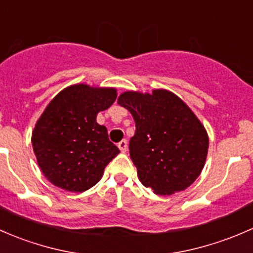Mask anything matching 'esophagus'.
I'll use <instances>...</instances> for the list:
<instances>
[{
	"instance_id": "1",
	"label": "esophagus",
	"mask_w": 253,
	"mask_h": 253,
	"mask_svg": "<svg viewBox=\"0 0 253 253\" xmlns=\"http://www.w3.org/2000/svg\"><path fill=\"white\" fill-rule=\"evenodd\" d=\"M118 147H119V150H121V152H126V150H127V141L126 140H122L121 142H119L118 144Z\"/></svg>"
}]
</instances>
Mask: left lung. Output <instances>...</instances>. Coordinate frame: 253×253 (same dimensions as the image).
I'll return each instance as SVG.
<instances>
[{
    "mask_svg": "<svg viewBox=\"0 0 253 253\" xmlns=\"http://www.w3.org/2000/svg\"><path fill=\"white\" fill-rule=\"evenodd\" d=\"M135 121L130 158L137 176L157 195L183 191L201 174L208 135L189 106L163 88L152 93L126 91L118 97Z\"/></svg>",
    "mask_w": 253,
    "mask_h": 253,
    "instance_id": "1",
    "label": "left lung"
}]
</instances>
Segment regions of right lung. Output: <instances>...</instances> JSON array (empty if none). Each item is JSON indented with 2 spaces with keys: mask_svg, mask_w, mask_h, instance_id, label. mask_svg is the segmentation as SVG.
I'll use <instances>...</instances> for the list:
<instances>
[{
  "mask_svg": "<svg viewBox=\"0 0 253 253\" xmlns=\"http://www.w3.org/2000/svg\"><path fill=\"white\" fill-rule=\"evenodd\" d=\"M116 98L113 87L75 84L48 103L31 135L38 165L48 181L72 192L86 191L100 181L119 150L96 117Z\"/></svg>",
  "mask_w": 253,
  "mask_h": 253,
  "instance_id": "right-lung-1",
  "label": "right lung"
}]
</instances>
